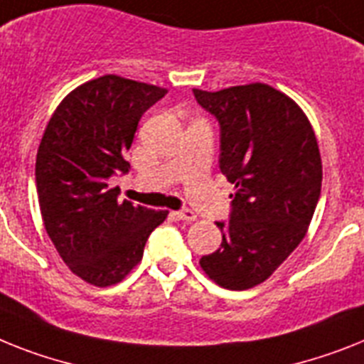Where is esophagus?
<instances>
[{
    "mask_svg": "<svg viewBox=\"0 0 364 364\" xmlns=\"http://www.w3.org/2000/svg\"><path fill=\"white\" fill-rule=\"evenodd\" d=\"M177 220H185V222H192V220H196V215H194V210L191 209H183V210H177L173 213Z\"/></svg>",
    "mask_w": 364,
    "mask_h": 364,
    "instance_id": "obj_1",
    "label": "esophagus"
}]
</instances>
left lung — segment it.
<instances>
[{"label":"left lung","mask_w":364,"mask_h":364,"mask_svg":"<svg viewBox=\"0 0 364 364\" xmlns=\"http://www.w3.org/2000/svg\"><path fill=\"white\" fill-rule=\"evenodd\" d=\"M194 97L220 125V172L235 185L222 244L200 259L210 279L246 291L274 274L307 233L322 188L316 136L300 107L262 83Z\"/></svg>","instance_id":"left-lung-1"}]
</instances>
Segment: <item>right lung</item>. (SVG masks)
I'll use <instances>...</instances> for the list:
<instances>
[{
  "label": "right lung",
  "mask_w": 364,
  "mask_h": 364,
  "mask_svg": "<svg viewBox=\"0 0 364 364\" xmlns=\"http://www.w3.org/2000/svg\"><path fill=\"white\" fill-rule=\"evenodd\" d=\"M166 90L103 75L64 97L36 154V192L44 228L70 270L90 285L124 279L142 259L148 237L166 218L118 201L109 179L129 172L124 154L139 122Z\"/></svg>",
  "instance_id": "right-lung-1"
}]
</instances>
